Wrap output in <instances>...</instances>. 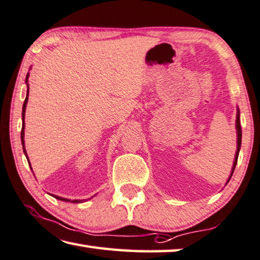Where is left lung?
<instances>
[{"label": "left lung", "instance_id": "8db88e82", "mask_svg": "<svg viewBox=\"0 0 260 260\" xmlns=\"http://www.w3.org/2000/svg\"><path fill=\"white\" fill-rule=\"evenodd\" d=\"M236 133H238V149H236V154H235V158H234V165L233 168H232V174L230 176L229 180H227V183H229L231 177L233 176V172L234 169L236 167V163H238V157H239V153H240V148H241V140H242V130H241V122H240V111L238 109V114H236Z\"/></svg>", "mask_w": 260, "mask_h": 260}]
</instances>
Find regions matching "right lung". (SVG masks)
Listing matches in <instances>:
<instances>
[{
    "label": "right lung",
    "instance_id": "1",
    "mask_svg": "<svg viewBox=\"0 0 260 260\" xmlns=\"http://www.w3.org/2000/svg\"><path fill=\"white\" fill-rule=\"evenodd\" d=\"M28 76L29 74H27L26 76V83H27V95H26V99L24 102V105H22V113H21V117H22V127H21V145H22V149H24V153L25 155L27 157V161L29 162L28 160V156H27V153H26V149H25V140H24V135H25V112H26V105H27V102H28V93H29V86H28ZM29 167H30V163H28ZM31 169V168H30ZM53 198H56L58 200H60V201H63V202H73V203H81V202H84L86 201V200H73V201H71V200L68 199H63V198H60V197H57V195H52Z\"/></svg>",
    "mask_w": 260,
    "mask_h": 260
}]
</instances>
